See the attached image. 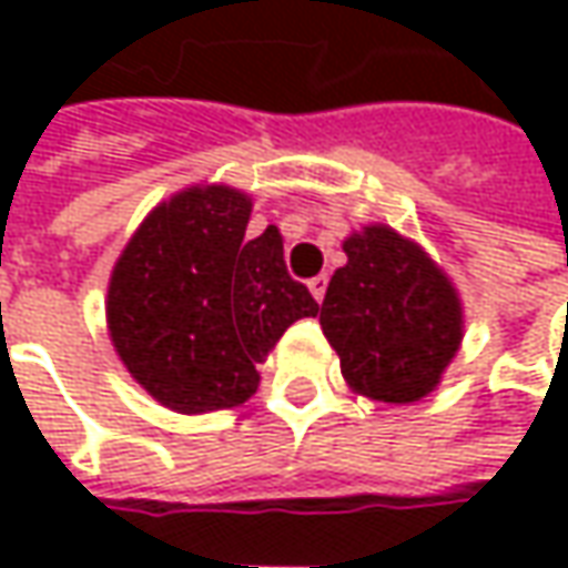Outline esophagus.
<instances>
[{"instance_id": "esophagus-1", "label": "esophagus", "mask_w": 568, "mask_h": 568, "mask_svg": "<svg viewBox=\"0 0 568 568\" xmlns=\"http://www.w3.org/2000/svg\"><path fill=\"white\" fill-rule=\"evenodd\" d=\"M325 287H328V277H325V274H318V277H313V281H310V294L316 296V300H322V296H325Z\"/></svg>"}]
</instances>
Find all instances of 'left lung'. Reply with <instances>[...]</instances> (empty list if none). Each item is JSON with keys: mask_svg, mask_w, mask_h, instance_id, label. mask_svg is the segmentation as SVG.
Here are the masks:
<instances>
[{"mask_svg": "<svg viewBox=\"0 0 568 568\" xmlns=\"http://www.w3.org/2000/svg\"><path fill=\"white\" fill-rule=\"evenodd\" d=\"M347 265L328 281L318 325L341 373L376 402H420L462 344V303L420 246L392 227L344 240Z\"/></svg>", "mask_w": 568, "mask_h": 568, "instance_id": "1", "label": "left lung"}]
</instances>
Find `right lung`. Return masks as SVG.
Wrapping results in <instances>:
<instances>
[{"label": "right lung", "mask_w": 568, "mask_h": 568, "mask_svg": "<svg viewBox=\"0 0 568 568\" xmlns=\"http://www.w3.org/2000/svg\"><path fill=\"white\" fill-rule=\"evenodd\" d=\"M250 199L189 189L154 207L120 255L106 322L129 373L180 414L236 407L258 363L318 303L284 265L281 233L250 240Z\"/></svg>", "instance_id": "1"}]
</instances>
